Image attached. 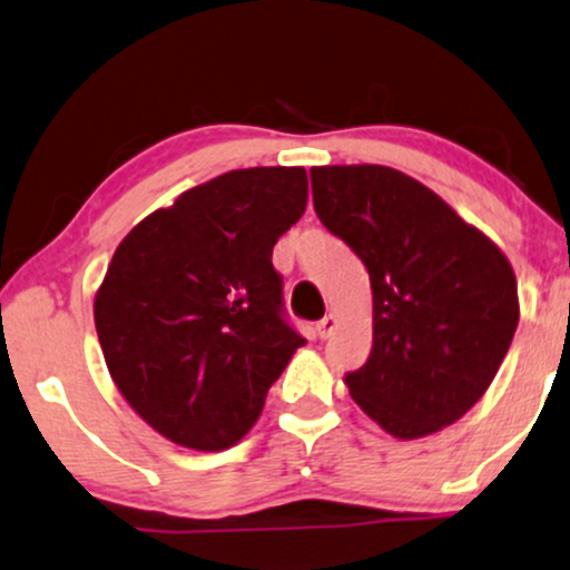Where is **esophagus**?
Returning <instances> with one entry per match:
<instances>
[{
	"label": "esophagus",
	"mask_w": 570,
	"mask_h": 570,
	"mask_svg": "<svg viewBox=\"0 0 570 570\" xmlns=\"http://www.w3.org/2000/svg\"><path fill=\"white\" fill-rule=\"evenodd\" d=\"M335 327H337V318H335L333 314H330V316H324L322 322H316V335L322 337V341H324V337H330V335H333V330H335Z\"/></svg>",
	"instance_id": "esophagus-1"
}]
</instances>
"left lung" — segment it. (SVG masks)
I'll return each mask as SVG.
<instances>
[{"label": "left lung", "instance_id": "left-lung-1", "mask_svg": "<svg viewBox=\"0 0 570 570\" xmlns=\"http://www.w3.org/2000/svg\"><path fill=\"white\" fill-rule=\"evenodd\" d=\"M311 189L324 227L371 275L373 348L343 379L354 403L405 441L458 422L514 337L509 259L435 191L392 167H314Z\"/></svg>", "mask_w": 570, "mask_h": 570}]
</instances>
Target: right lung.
Returning a JSON list of instances; mask_svg holds the SVG:
<instances>
[{
  "label": "right lung",
  "mask_w": 570,
  "mask_h": 570,
  "mask_svg": "<svg viewBox=\"0 0 570 570\" xmlns=\"http://www.w3.org/2000/svg\"><path fill=\"white\" fill-rule=\"evenodd\" d=\"M303 167H248L184 191L121 240L94 299L118 392L180 446L240 441L305 337L273 246L305 214Z\"/></svg>",
  "instance_id": "right-lung-1"
}]
</instances>
